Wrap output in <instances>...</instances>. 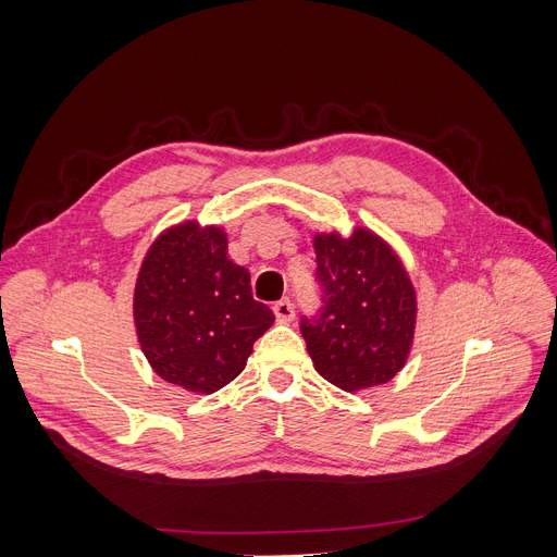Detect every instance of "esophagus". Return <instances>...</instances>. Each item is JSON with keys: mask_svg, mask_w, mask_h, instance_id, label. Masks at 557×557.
<instances>
[{"mask_svg": "<svg viewBox=\"0 0 557 557\" xmlns=\"http://www.w3.org/2000/svg\"><path fill=\"white\" fill-rule=\"evenodd\" d=\"M273 313H275V318L280 320V323H288V320H294V315H296V309H294V305H290V300H277L275 305H273Z\"/></svg>", "mask_w": 557, "mask_h": 557, "instance_id": "esophagus-1", "label": "esophagus"}]
</instances>
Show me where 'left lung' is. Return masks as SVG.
<instances>
[{"label": "left lung", "instance_id": "left-lung-1", "mask_svg": "<svg viewBox=\"0 0 557 557\" xmlns=\"http://www.w3.org/2000/svg\"><path fill=\"white\" fill-rule=\"evenodd\" d=\"M323 307L300 332L320 376L355 393L386 384L404 368L416 332V290L399 257L370 230L315 234Z\"/></svg>", "mask_w": 557, "mask_h": 557}]
</instances>
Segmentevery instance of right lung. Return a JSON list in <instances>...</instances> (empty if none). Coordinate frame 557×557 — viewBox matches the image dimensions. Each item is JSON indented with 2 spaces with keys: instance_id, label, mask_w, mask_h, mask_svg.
Here are the masks:
<instances>
[{
  "instance_id": "obj_1",
  "label": "right lung",
  "mask_w": 557,
  "mask_h": 557,
  "mask_svg": "<svg viewBox=\"0 0 557 557\" xmlns=\"http://www.w3.org/2000/svg\"><path fill=\"white\" fill-rule=\"evenodd\" d=\"M137 338L169 384L210 395L237 376L273 311L252 298L250 273L227 257L216 225L169 227L146 252L135 284Z\"/></svg>"
}]
</instances>
